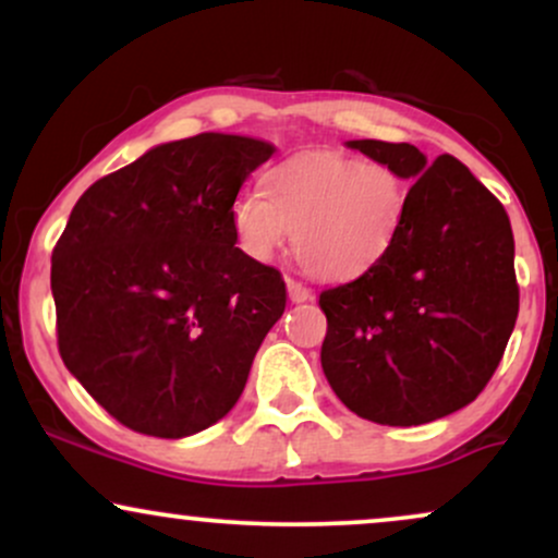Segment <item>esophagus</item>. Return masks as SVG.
Wrapping results in <instances>:
<instances>
[{"label":"esophagus","instance_id":"obj_1","mask_svg":"<svg viewBox=\"0 0 558 558\" xmlns=\"http://www.w3.org/2000/svg\"><path fill=\"white\" fill-rule=\"evenodd\" d=\"M288 299L296 301V304H301V301H310L312 299V291L304 283H299V280H288Z\"/></svg>","mask_w":558,"mask_h":558}]
</instances>
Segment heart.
I'll return each mask as SVG.
<instances>
[{"label": "heart", "mask_w": 558, "mask_h": 558, "mask_svg": "<svg viewBox=\"0 0 558 558\" xmlns=\"http://www.w3.org/2000/svg\"><path fill=\"white\" fill-rule=\"evenodd\" d=\"M265 191H243L233 228L243 252L270 259L293 233V252L312 278L349 283L373 272L399 241L409 185L377 159L315 149L267 172Z\"/></svg>", "instance_id": "obj_1"}]
</instances>
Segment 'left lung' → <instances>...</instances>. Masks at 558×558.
I'll return each instance as SVG.
<instances>
[{
    "instance_id": "1",
    "label": "left lung",
    "mask_w": 558,
    "mask_h": 558,
    "mask_svg": "<svg viewBox=\"0 0 558 558\" xmlns=\"http://www.w3.org/2000/svg\"><path fill=\"white\" fill-rule=\"evenodd\" d=\"M351 149L409 178L399 241L373 272L319 293L323 369L354 414L409 427L475 401L520 315L514 235L504 204L457 157L412 144Z\"/></svg>"
}]
</instances>
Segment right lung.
Instances as JSON below:
<instances>
[{
    "instance_id": "right-lung-1",
    "label": "right lung",
    "mask_w": 558,
    "mask_h": 558,
    "mask_svg": "<svg viewBox=\"0 0 558 558\" xmlns=\"http://www.w3.org/2000/svg\"><path fill=\"white\" fill-rule=\"evenodd\" d=\"M198 133L155 146L78 198L52 252L57 345L120 425L183 438L235 407L286 310L280 270L235 241L239 189L272 157Z\"/></svg>"
}]
</instances>
